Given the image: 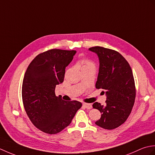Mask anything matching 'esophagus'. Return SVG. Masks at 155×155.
I'll return each mask as SVG.
<instances>
[{
    "instance_id": "1",
    "label": "esophagus",
    "mask_w": 155,
    "mask_h": 155,
    "mask_svg": "<svg viewBox=\"0 0 155 155\" xmlns=\"http://www.w3.org/2000/svg\"><path fill=\"white\" fill-rule=\"evenodd\" d=\"M83 106L87 108V109H91V108H92V105L91 104H88V103H83Z\"/></svg>"
}]
</instances>
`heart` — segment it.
Wrapping results in <instances>:
<instances>
[{
  "label": "heart",
  "instance_id": "1",
  "mask_svg": "<svg viewBox=\"0 0 155 155\" xmlns=\"http://www.w3.org/2000/svg\"><path fill=\"white\" fill-rule=\"evenodd\" d=\"M81 62L82 64V69L85 68H88V67H93V68L95 67L94 62L87 58H83L81 60Z\"/></svg>",
  "mask_w": 155,
  "mask_h": 155
}]
</instances>
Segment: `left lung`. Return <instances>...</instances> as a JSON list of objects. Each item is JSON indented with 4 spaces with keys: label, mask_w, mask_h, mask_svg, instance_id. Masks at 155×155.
<instances>
[{
    "label": "left lung",
    "mask_w": 155,
    "mask_h": 155,
    "mask_svg": "<svg viewBox=\"0 0 155 155\" xmlns=\"http://www.w3.org/2000/svg\"><path fill=\"white\" fill-rule=\"evenodd\" d=\"M89 51L97 54L99 58V72L95 86L105 91L107 95L106 104L101 105L97 102L93 104L101 113L95 124L104 129H114L127 120L134 104L136 88L132 69L116 51L101 47H91Z\"/></svg>",
    "instance_id": "left-lung-1"
}]
</instances>
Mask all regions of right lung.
<instances>
[{"label": "right lung", "mask_w": 155, "mask_h": 155, "mask_svg": "<svg viewBox=\"0 0 155 155\" xmlns=\"http://www.w3.org/2000/svg\"><path fill=\"white\" fill-rule=\"evenodd\" d=\"M76 51L51 49L38 54L28 65L22 81V98L26 113L38 129L54 134L71 124L82 103L67 102L55 94L64 81L65 68Z\"/></svg>", "instance_id": "right-lung-1"}]
</instances>
